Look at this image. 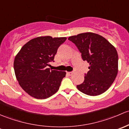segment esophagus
<instances>
[{
	"mask_svg": "<svg viewBox=\"0 0 129 129\" xmlns=\"http://www.w3.org/2000/svg\"><path fill=\"white\" fill-rule=\"evenodd\" d=\"M73 74V71H70V72H67V74H68V75H69V76H71Z\"/></svg>",
	"mask_w": 129,
	"mask_h": 129,
	"instance_id": "34e87169",
	"label": "esophagus"
}]
</instances>
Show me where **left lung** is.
Listing matches in <instances>:
<instances>
[{"mask_svg": "<svg viewBox=\"0 0 129 129\" xmlns=\"http://www.w3.org/2000/svg\"><path fill=\"white\" fill-rule=\"evenodd\" d=\"M81 53L83 61L89 63V71L77 88L89 95L106 92L115 80L118 72V55L114 46L98 34L87 32L70 37Z\"/></svg>", "mask_w": 129, "mask_h": 129, "instance_id": "8db88e82", "label": "left lung"}]
</instances>
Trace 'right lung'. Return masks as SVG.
<instances>
[{"label":"right lung","mask_w":129,"mask_h":129,"mask_svg":"<svg viewBox=\"0 0 129 129\" xmlns=\"http://www.w3.org/2000/svg\"><path fill=\"white\" fill-rule=\"evenodd\" d=\"M66 40V37H37L23 45L16 55L14 63L16 78L30 95L45 99L58 91L66 72L50 71L46 66L54 61L58 48Z\"/></svg>","instance_id":"add662e5"}]
</instances>
